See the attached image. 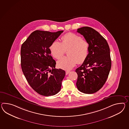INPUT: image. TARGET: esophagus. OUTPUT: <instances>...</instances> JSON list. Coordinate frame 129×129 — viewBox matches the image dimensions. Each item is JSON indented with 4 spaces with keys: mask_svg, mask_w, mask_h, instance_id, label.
I'll list each match as a JSON object with an SVG mask.
<instances>
[{
    "mask_svg": "<svg viewBox=\"0 0 129 129\" xmlns=\"http://www.w3.org/2000/svg\"><path fill=\"white\" fill-rule=\"evenodd\" d=\"M69 72H70V71H66V75H68V74H69Z\"/></svg>",
    "mask_w": 129,
    "mask_h": 129,
    "instance_id": "obj_1",
    "label": "esophagus"
}]
</instances>
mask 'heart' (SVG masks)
I'll return each instance as SVG.
<instances>
[{
  "mask_svg": "<svg viewBox=\"0 0 129 129\" xmlns=\"http://www.w3.org/2000/svg\"><path fill=\"white\" fill-rule=\"evenodd\" d=\"M89 44L76 34L69 33L61 37V42L57 40L51 44L50 49L55 58L60 59L68 50L67 55L57 62L58 66L64 70H70L78 63L85 61L88 54Z\"/></svg>",
  "mask_w": 129,
  "mask_h": 129,
  "instance_id": "b5f03b06",
  "label": "heart"
}]
</instances>
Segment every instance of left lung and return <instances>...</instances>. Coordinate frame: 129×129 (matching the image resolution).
I'll return each mask as SVG.
<instances>
[{"label":"left lung","mask_w":129,"mask_h":129,"mask_svg":"<svg viewBox=\"0 0 129 129\" xmlns=\"http://www.w3.org/2000/svg\"><path fill=\"white\" fill-rule=\"evenodd\" d=\"M77 31L83 36L89 48L86 60L76 70V85L82 93L93 94L103 87L108 78L111 66L110 47L106 40L91 27H82Z\"/></svg>","instance_id":"8db88e82"}]
</instances>
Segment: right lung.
I'll use <instances>...</instances> for the list:
<instances>
[{
    "instance_id": "1",
    "label": "right lung",
    "mask_w": 129,
    "mask_h": 129,
    "mask_svg": "<svg viewBox=\"0 0 129 129\" xmlns=\"http://www.w3.org/2000/svg\"><path fill=\"white\" fill-rule=\"evenodd\" d=\"M63 31H33L21 46V66L25 78L38 94L49 96L60 90L65 71L56 69L49 47Z\"/></svg>"
}]
</instances>
